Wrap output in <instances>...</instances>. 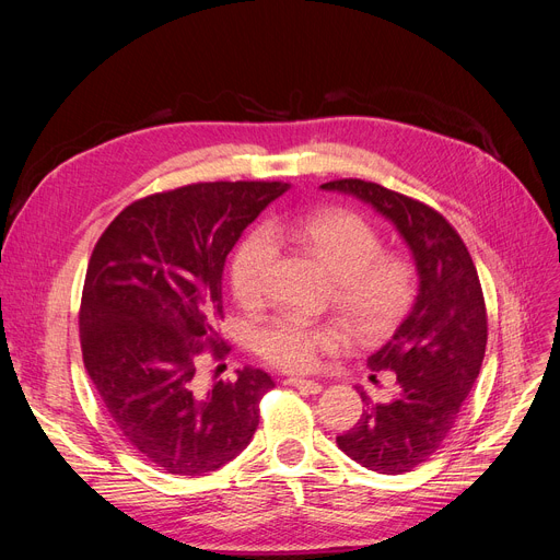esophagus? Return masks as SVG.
Segmentation results:
<instances>
[{"label":"esophagus","instance_id":"esophagus-1","mask_svg":"<svg viewBox=\"0 0 560 560\" xmlns=\"http://www.w3.org/2000/svg\"><path fill=\"white\" fill-rule=\"evenodd\" d=\"M285 386L298 388V390H302V393H306V395H317V393H322V386L317 384V381L298 378V376H290V378H285Z\"/></svg>","mask_w":560,"mask_h":560}]
</instances>
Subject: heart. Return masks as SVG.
Here are the masks:
<instances>
[{"label":"heart","instance_id":"heart-1","mask_svg":"<svg viewBox=\"0 0 560 560\" xmlns=\"http://www.w3.org/2000/svg\"><path fill=\"white\" fill-rule=\"evenodd\" d=\"M277 241L308 247L336 279V306L361 336L386 334L416 298V270L406 258L384 254L376 229L361 215L325 209L277 220L268 229L249 231L231 258V288L243 304L258 302L268 290L277 258ZM254 347L272 365L308 372L325 351L340 347L331 327H313L295 315H281L265 325Z\"/></svg>","mask_w":560,"mask_h":560}]
</instances>
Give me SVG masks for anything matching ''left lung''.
Listing matches in <instances>:
<instances>
[{"label":"left lung","mask_w":560,"mask_h":560,"mask_svg":"<svg viewBox=\"0 0 560 560\" xmlns=\"http://www.w3.org/2000/svg\"><path fill=\"white\" fill-rule=\"evenodd\" d=\"M319 188L370 203L395 224L416 260L418 298L368 359L370 378L381 370L395 374V395L374 404L361 390V420L336 438L351 460L378 475L410 472L445 443L479 376L488 340L479 275L456 229L431 206L361 179Z\"/></svg>","instance_id":"obj_1"}]
</instances>
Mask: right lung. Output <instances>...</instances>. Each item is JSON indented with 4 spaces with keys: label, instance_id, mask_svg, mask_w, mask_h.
<instances>
[{
    "label": "right lung",
    "instance_id": "right-lung-1",
    "mask_svg": "<svg viewBox=\"0 0 560 560\" xmlns=\"http://www.w3.org/2000/svg\"><path fill=\"white\" fill-rule=\"evenodd\" d=\"M290 186L215 182L129 203L88 262L79 331L83 365L125 443L167 475L201 477L233 460L258 427L268 372L201 388L197 359H222L226 254Z\"/></svg>",
    "mask_w": 560,
    "mask_h": 560
}]
</instances>
